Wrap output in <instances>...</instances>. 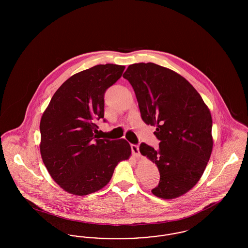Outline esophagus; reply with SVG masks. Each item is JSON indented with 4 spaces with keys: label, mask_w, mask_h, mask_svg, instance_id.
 Masks as SVG:
<instances>
[{
    "label": "esophagus",
    "mask_w": 248,
    "mask_h": 248,
    "mask_svg": "<svg viewBox=\"0 0 248 248\" xmlns=\"http://www.w3.org/2000/svg\"><path fill=\"white\" fill-rule=\"evenodd\" d=\"M131 150H132V154H133V155H134L136 158L140 157V147H139L138 145L132 144V145H131Z\"/></svg>",
    "instance_id": "1"
}]
</instances>
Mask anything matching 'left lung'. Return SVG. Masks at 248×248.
Instances as JSON below:
<instances>
[{
    "instance_id": "left-lung-1",
    "label": "left lung",
    "mask_w": 248,
    "mask_h": 248,
    "mask_svg": "<svg viewBox=\"0 0 248 248\" xmlns=\"http://www.w3.org/2000/svg\"><path fill=\"white\" fill-rule=\"evenodd\" d=\"M123 77L131 83L145 124L156 126L158 150L140 151L157 165L155 196L174 199L200 180L212 153V117L196 89L181 75L154 63L132 64Z\"/></svg>"
}]
</instances>
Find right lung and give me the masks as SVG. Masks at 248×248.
I'll list each match as a JSON object with an SVG mask.
<instances>
[{
    "instance_id": "right-lung-1",
    "label": "right lung",
    "mask_w": 248,
    "mask_h": 248,
    "mask_svg": "<svg viewBox=\"0 0 248 248\" xmlns=\"http://www.w3.org/2000/svg\"><path fill=\"white\" fill-rule=\"evenodd\" d=\"M124 68L96 65L72 75L54 94L42 116L43 162L69 193L82 196L102 189L116 165L129 159L131 147L125 140H99L94 135L95 122L104 118V94Z\"/></svg>"
}]
</instances>
